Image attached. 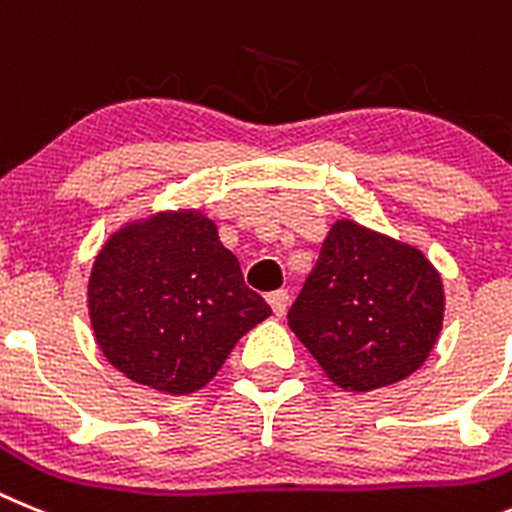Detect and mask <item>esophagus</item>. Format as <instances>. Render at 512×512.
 I'll list each match as a JSON object with an SVG mask.
<instances>
[{
	"mask_svg": "<svg viewBox=\"0 0 512 512\" xmlns=\"http://www.w3.org/2000/svg\"><path fill=\"white\" fill-rule=\"evenodd\" d=\"M268 304H270V309H273L275 317H283L288 309V291L278 288V291L268 293Z\"/></svg>",
	"mask_w": 512,
	"mask_h": 512,
	"instance_id": "esophagus-1",
	"label": "esophagus"
}]
</instances>
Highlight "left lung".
Listing matches in <instances>:
<instances>
[{
  "instance_id": "1",
  "label": "left lung",
  "mask_w": 512,
  "mask_h": 512,
  "mask_svg": "<svg viewBox=\"0 0 512 512\" xmlns=\"http://www.w3.org/2000/svg\"><path fill=\"white\" fill-rule=\"evenodd\" d=\"M443 324L441 275L420 250L337 221L288 309L296 332L342 389L371 391L422 366Z\"/></svg>"
}]
</instances>
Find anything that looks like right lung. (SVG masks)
Masks as SVG:
<instances>
[{
	"label": "right lung",
	"instance_id": "1",
	"mask_svg": "<svg viewBox=\"0 0 512 512\" xmlns=\"http://www.w3.org/2000/svg\"><path fill=\"white\" fill-rule=\"evenodd\" d=\"M90 317L100 350L128 379L190 394L216 376L244 332L270 317L239 260L201 213L126 226L97 255Z\"/></svg>",
	"mask_w": 512,
	"mask_h": 512
}]
</instances>
